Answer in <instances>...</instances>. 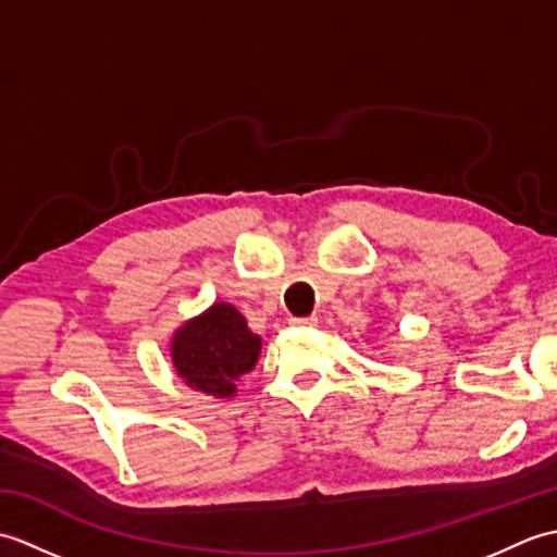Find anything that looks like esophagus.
<instances>
[{
	"instance_id": "34e87169",
	"label": "esophagus",
	"mask_w": 557,
	"mask_h": 557,
	"mask_svg": "<svg viewBox=\"0 0 557 557\" xmlns=\"http://www.w3.org/2000/svg\"><path fill=\"white\" fill-rule=\"evenodd\" d=\"M292 325H297V327H313V325H318V318H315V315L292 318Z\"/></svg>"
}]
</instances>
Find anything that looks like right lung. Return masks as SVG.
Masks as SVG:
<instances>
[{"instance_id":"right-lung-1","label":"right lung","mask_w":557,"mask_h":557,"mask_svg":"<svg viewBox=\"0 0 557 557\" xmlns=\"http://www.w3.org/2000/svg\"><path fill=\"white\" fill-rule=\"evenodd\" d=\"M172 363L182 381L212 397H232L236 381L260 357V337L232 304H212L172 337Z\"/></svg>"}]
</instances>
